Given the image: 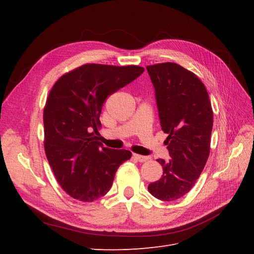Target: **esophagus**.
Returning <instances> with one entry per match:
<instances>
[{"label": "esophagus", "instance_id": "34e87169", "mask_svg": "<svg viewBox=\"0 0 254 254\" xmlns=\"http://www.w3.org/2000/svg\"><path fill=\"white\" fill-rule=\"evenodd\" d=\"M133 158L139 161V162H146V161H148L150 158L149 157H145V156H140V155H136V153H133Z\"/></svg>", "mask_w": 254, "mask_h": 254}]
</instances>
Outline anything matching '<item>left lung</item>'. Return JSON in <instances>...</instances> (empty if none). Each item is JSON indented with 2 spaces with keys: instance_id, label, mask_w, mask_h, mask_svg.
Instances as JSON below:
<instances>
[{
  "instance_id": "8db88e82",
  "label": "left lung",
  "mask_w": 254,
  "mask_h": 254,
  "mask_svg": "<svg viewBox=\"0 0 254 254\" xmlns=\"http://www.w3.org/2000/svg\"><path fill=\"white\" fill-rule=\"evenodd\" d=\"M156 92L161 128L171 160L158 159L161 178L148 186L160 200L173 201L193 189L210 155L213 111L202 81L183 66L165 63L146 66Z\"/></svg>"
}]
</instances>
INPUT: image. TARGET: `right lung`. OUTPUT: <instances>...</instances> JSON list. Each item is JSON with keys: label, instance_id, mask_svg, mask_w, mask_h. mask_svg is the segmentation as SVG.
Listing matches in <instances>:
<instances>
[{"label": "right lung", "instance_id": "add662e5", "mask_svg": "<svg viewBox=\"0 0 254 254\" xmlns=\"http://www.w3.org/2000/svg\"><path fill=\"white\" fill-rule=\"evenodd\" d=\"M144 72L139 65L88 64L55 82L43 111L44 149L60 187L79 201L92 202L112 187L115 173L131 152L104 147L94 135L106 98Z\"/></svg>", "mask_w": 254, "mask_h": 254}]
</instances>
